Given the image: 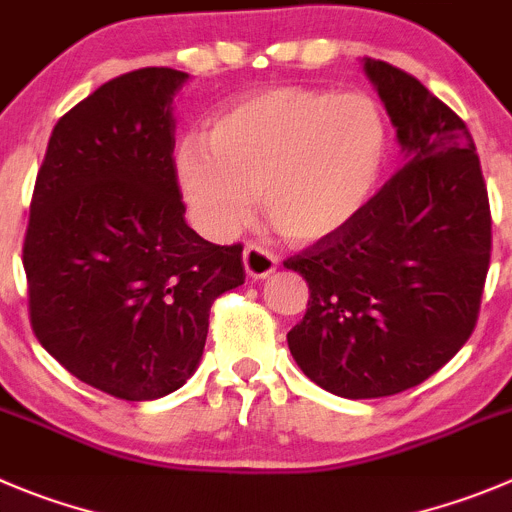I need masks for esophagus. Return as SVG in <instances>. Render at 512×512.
Returning <instances> with one entry per match:
<instances>
[{"instance_id": "34e87169", "label": "esophagus", "mask_w": 512, "mask_h": 512, "mask_svg": "<svg viewBox=\"0 0 512 512\" xmlns=\"http://www.w3.org/2000/svg\"><path fill=\"white\" fill-rule=\"evenodd\" d=\"M242 262H245V272L252 280H265L267 275L278 270V257L262 250L260 245H247L242 252Z\"/></svg>"}]
</instances>
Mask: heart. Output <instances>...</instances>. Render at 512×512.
Here are the masks:
<instances>
[{"instance_id": "b5f03b06", "label": "heart", "mask_w": 512, "mask_h": 512, "mask_svg": "<svg viewBox=\"0 0 512 512\" xmlns=\"http://www.w3.org/2000/svg\"><path fill=\"white\" fill-rule=\"evenodd\" d=\"M386 148L384 116L369 95L285 85L222 108L207 141L179 143L174 171L191 217L214 240L252 217L262 191L272 227L313 245L364 212Z\"/></svg>"}]
</instances>
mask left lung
Masks as SVG:
<instances>
[{"instance_id": "obj_1", "label": "left lung", "mask_w": 512, "mask_h": 512, "mask_svg": "<svg viewBox=\"0 0 512 512\" xmlns=\"http://www.w3.org/2000/svg\"><path fill=\"white\" fill-rule=\"evenodd\" d=\"M401 169L343 232L285 262L310 288L295 364L343 399L399 394L470 338L490 265V204L465 121L417 78L364 57Z\"/></svg>"}]
</instances>
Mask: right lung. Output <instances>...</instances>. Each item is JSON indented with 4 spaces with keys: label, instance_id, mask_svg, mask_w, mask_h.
<instances>
[{
    "label": "right lung",
    "instance_id": "right-lung-1",
    "mask_svg": "<svg viewBox=\"0 0 512 512\" xmlns=\"http://www.w3.org/2000/svg\"><path fill=\"white\" fill-rule=\"evenodd\" d=\"M186 80L141 68L80 100L52 128L30 204L32 331L75 379L126 401L184 386L209 308L245 283L242 247L184 219L174 95Z\"/></svg>",
    "mask_w": 512,
    "mask_h": 512
}]
</instances>
